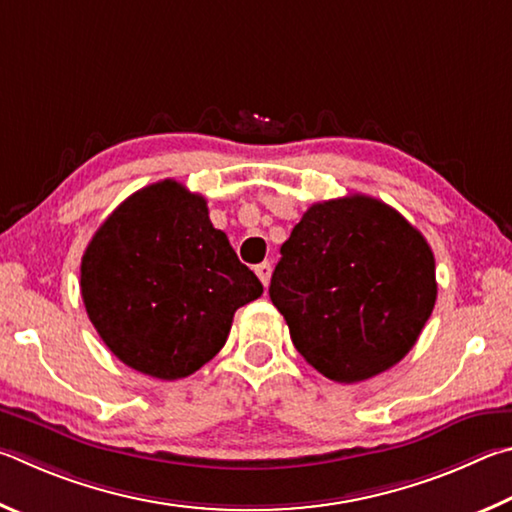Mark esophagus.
Instances as JSON below:
<instances>
[{"mask_svg":"<svg viewBox=\"0 0 512 512\" xmlns=\"http://www.w3.org/2000/svg\"><path fill=\"white\" fill-rule=\"evenodd\" d=\"M256 276L261 279V283L267 288V285H270V279H272V265L270 263L256 265Z\"/></svg>","mask_w":512,"mask_h":512,"instance_id":"obj_1","label":"esophagus"}]
</instances>
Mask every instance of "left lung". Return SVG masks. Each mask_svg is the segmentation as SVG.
<instances>
[{"label":"left lung","instance_id":"left-lung-1","mask_svg":"<svg viewBox=\"0 0 512 512\" xmlns=\"http://www.w3.org/2000/svg\"><path fill=\"white\" fill-rule=\"evenodd\" d=\"M270 299L310 366L335 382L369 380L414 348L432 315V247L375 197L312 204L283 242Z\"/></svg>","mask_w":512,"mask_h":512}]
</instances>
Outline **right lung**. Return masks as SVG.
<instances>
[{
	"label": "right lung",
	"instance_id": "right-lung-1",
	"mask_svg": "<svg viewBox=\"0 0 512 512\" xmlns=\"http://www.w3.org/2000/svg\"><path fill=\"white\" fill-rule=\"evenodd\" d=\"M80 294L96 333L130 369L179 380L218 355L233 312L263 294L202 195L175 179L116 206L83 254Z\"/></svg>",
	"mask_w": 512,
	"mask_h": 512
}]
</instances>
